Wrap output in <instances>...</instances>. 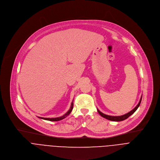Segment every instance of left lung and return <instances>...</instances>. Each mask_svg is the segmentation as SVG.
<instances>
[{
	"instance_id": "left-lung-1",
	"label": "left lung",
	"mask_w": 160,
	"mask_h": 160,
	"mask_svg": "<svg viewBox=\"0 0 160 160\" xmlns=\"http://www.w3.org/2000/svg\"><path fill=\"white\" fill-rule=\"evenodd\" d=\"M141 100H142V97L141 98V99L139 101V102L138 103V104L137 105L135 108H133L132 111H130V112H128V113L125 114V115H122V116H118V117H115V116H109V115H105V114L101 112L99 109H98V112L99 113V115L102 117L103 118L107 119V120H111V121H113V122H120V121H123V120H126L127 118H128L130 116H131L133 113H134V112L138 109V108H139V106H140V104L141 102Z\"/></svg>"
}]
</instances>
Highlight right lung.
Segmentation results:
<instances>
[{
  "label": "right lung",
  "mask_w": 160,
  "mask_h": 160,
  "mask_svg": "<svg viewBox=\"0 0 160 160\" xmlns=\"http://www.w3.org/2000/svg\"><path fill=\"white\" fill-rule=\"evenodd\" d=\"M73 102H72V104H71V107H70V109L68 110V111L64 114V115L62 117H58V118H42V117H38L40 119H43V120H48V121H51V122H57V121H59V120H61L62 119H64V118H66L68 115H70V114L71 113L72 109H73Z\"/></svg>",
  "instance_id": "1"
}]
</instances>
